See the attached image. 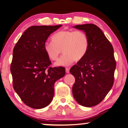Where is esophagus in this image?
<instances>
[{"label": "esophagus", "instance_id": "esophagus-1", "mask_svg": "<svg viewBox=\"0 0 128 128\" xmlns=\"http://www.w3.org/2000/svg\"><path fill=\"white\" fill-rule=\"evenodd\" d=\"M66 73L69 74L70 73V69H69V68H66Z\"/></svg>", "mask_w": 128, "mask_h": 128}]
</instances>
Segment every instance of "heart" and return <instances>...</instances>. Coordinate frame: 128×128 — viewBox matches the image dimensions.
<instances>
[{"label": "heart", "instance_id": "b5f03b06", "mask_svg": "<svg viewBox=\"0 0 128 128\" xmlns=\"http://www.w3.org/2000/svg\"><path fill=\"white\" fill-rule=\"evenodd\" d=\"M52 42L44 44V50L48 58L56 60L61 53L64 54L54 65L68 66L74 61H80L84 58L89 48V39L87 34L81 30H64L55 33L52 37Z\"/></svg>", "mask_w": 128, "mask_h": 128}]
</instances>
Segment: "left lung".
Instances as JSON below:
<instances>
[{"instance_id":"left-lung-1","label":"left lung","mask_w":128,"mask_h":128,"mask_svg":"<svg viewBox=\"0 0 128 128\" xmlns=\"http://www.w3.org/2000/svg\"><path fill=\"white\" fill-rule=\"evenodd\" d=\"M88 36L89 48L84 58L70 69L75 82L72 94L80 105L92 107L100 104L114 83L116 62L113 46L100 28L94 24L76 25Z\"/></svg>"}]
</instances>
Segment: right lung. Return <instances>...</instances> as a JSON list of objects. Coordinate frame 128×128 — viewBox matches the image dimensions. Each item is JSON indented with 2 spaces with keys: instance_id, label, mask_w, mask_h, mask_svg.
Here are the masks:
<instances>
[{
  "instance_id": "1",
  "label": "right lung",
  "mask_w": 128,
  "mask_h": 128,
  "mask_svg": "<svg viewBox=\"0 0 128 128\" xmlns=\"http://www.w3.org/2000/svg\"><path fill=\"white\" fill-rule=\"evenodd\" d=\"M62 26H31L13 49L10 67L13 87L23 102L32 108L49 105L54 96L55 82L66 74L64 67H51L44 48L50 34Z\"/></svg>"
}]
</instances>
